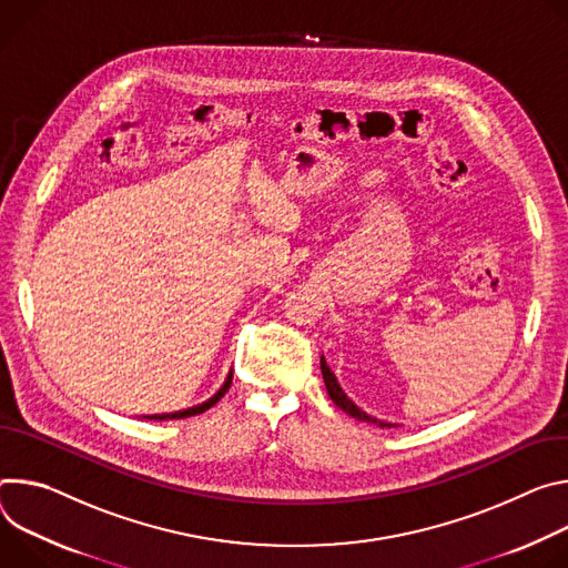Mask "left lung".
Wrapping results in <instances>:
<instances>
[{
    "label": "left lung",
    "mask_w": 568,
    "mask_h": 568,
    "mask_svg": "<svg viewBox=\"0 0 568 568\" xmlns=\"http://www.w3.org/2000/svg\"><path fill=\"white\" fill-rule=\"evenodd\" d=\"M321 369H323V379H325V386H327V393H329V397H332V402L341 408V410H345L347 415H352L354 419H358V422H367V424H376V426H382V428H393V426H397V424H390V422H384V419H376V417H372V415H367L365 410H361L345 393H343V388H341V384H338V379H336V374L329 369V365H327V361H325V356H321Z\"/></svg>",
    "instance_id": "left-lung-1"
}]
</instances>
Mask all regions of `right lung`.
<instances>
[{
	"mask_svg": "<svg viewBox=\"0 0 568 568\" xmlns=\"http://www.w3.org/2000/svg\"><path fill=\"white\" fill-rule=\"evenodd\" d=\"M230 384H232V372L227 374V379H225V384L207 399V402H203V404H199V406H192V408H184V410H175V413H162V415H146V419H184V417H192V415H199V413H205L207 408H212L225 393H227V388H230Z\"/></svg>",
	"mask_w": 568,
	"mask_h": 568,
	"instance_id": "add662e5",
	"label": "right lung"
}]
</instances>
